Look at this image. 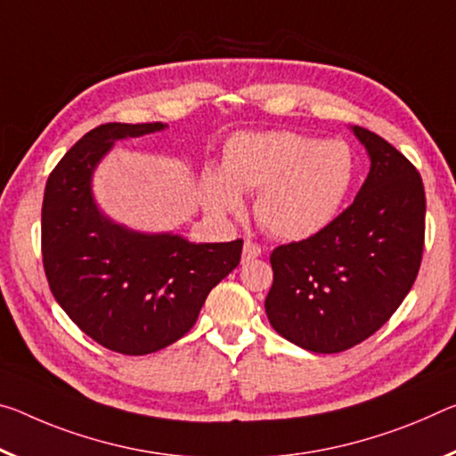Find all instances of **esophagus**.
Segmentation results:
<instances>
[{"mask_svg": "<svg viewBox=\"0 0 456 456\" xmlns=\"http://www.w3.org/2000/svg\"><path fill=\"white\" fill-rule=\"evenodd\" d=\"M262 251H264L262 245L248 240V241L243 243V256H241V259H243V262H249V259H256V257L262 256Z\"/></svg>", "mask_w": 456, "mask_h": 456, "instance_id": "34e87169", "label": "esophagus"}]
</instances>
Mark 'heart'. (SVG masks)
I'll return each mask as SVG.
<instances>
[{"mask_svg":"<svg viewBox=\"0 0 456 456\" xmlns=\"http://www.w3.org/2000/svg\"><path fill=\"white\" fill-rule=\"evenodd\" d=\"M355 158L343 140L296 132L231 137L223 170L207 168L202 192L216 213H240L241 191H257L256 216L280 240H305L335 219L353 184Z\"/></svg>","mask_w":456,"mask_h":456,"instance_id":"1","label":"heart"}]
</instances>
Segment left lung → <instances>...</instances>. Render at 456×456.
<instances>
[{"label": "left lung", "mask_w": 456, "mask_h": 456, "mask_svg": "<svg viewBox=\"0 0 456 456\" xmlns=\"http://www.w3.org/2000/svg\"><path fill=\"white\" fill-rule=\"evenodd\" d=\"M371 168L355 200L319 233L272 251L270 324L313 353H341L389 321L418 276L424 251V184L400 150L353 127Z\"/></svg>", "instance_id": "8db88e82"}]
</instances>
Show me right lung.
Masks as SVG:
<instances>
[{
	"instance_id": "obj_1",
	"label": "right lung",
	"mask_w": 456,
	"mask_h": 456,
	"mask_svg": "<svg viewBox=\"0 0 456 456\" xmlns=\"http://www.w3.org/2000/svg\"><path fill=\"white\" fill-rule=\"evenodd\" d=\"M160 124H103L85 134L50 172L42 200V264L70 321L105 349L148 355L197 322L208 292L240 265L243 240L189 243L129 231L99 213L91 192L97 162L115 140Z\"/></svg>"
}]
</instances>
